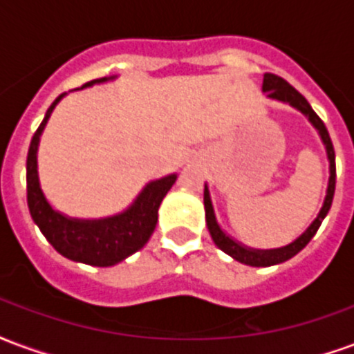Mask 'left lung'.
<instances>
[{
	"instance_id": "1",
	"label": "left lung",
	"mask_w": 354,
	"mask_h": 354,
	"mask_svg": "<svg viewBox=\"0 0 354 354\" xmlns=\"http://www.w3.org/2000/svg\"><path fill=\"white\" fill-rule=\"evenodd\" d=\"M261 91L267 94V98L271 100H279L288 104L292 108H296L297 111H301L309 123L317 129L319 132L322 144L326 147L328 162H330V178H328V187H326V197H324V203H322V208L317 214V218L313 220V223L307 227V230L296 239L292 241L290 245L281 246V248H271V250H260V248H250V246H245L243 243H239L235 239H231L225 231L220 227V223L216 220L214 207H212V201H210V192H208V185L205 184V216H207V225L208 231H210V237L214 241V245L223 250V252L231 256L233 260L241 261L245 266L252 267H269L277 266V263H282V261L294 258L299 250H304L307 243L315 237V233L320 227L322 220L326 218L328 210L332 207V199H334V189H335V153L334 146H332V140H330V134H328L326 127L320 121V117L313 111V108L309 106V102L305 100L301 94L297 93L296 88L292 87L290 83L279 77V75H273V73H266L263 75V85H261Z\"/></svg>"
}]
</instances>
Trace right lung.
<instances>
[{"label": "right lung", "mask_w": 354, "mask_h": 354, "mask_svg": "<svg viewBox=\"0 0 354 354\" xmlns=\"http://www.w3.org/2000/svg\"><path fill=\"white\" fill-rule=\"evenodd\" d=\"M115 80L111 77H100L85 83L81 88L100 85L106 81ZM66 96L60 94L57 100L50 104V108L45 113L43 123L35 131L34 138L30 142L26 159V189H28V208L35 225L41 230L45 239L55 246L58 254L73 261H81L87 266L111 267L119 261L127 260L129 256L138 252L146 245L155 225H157V212L161 207V201L169 189L176 182V174L159 178L146 184V187L138 193V197L132 201L129 208L123 212L98 220H81V218H70L53 208L39 184L37 174V147L39 138L49 121L53 109Z\"/></svg>", "instance_id": "add662e5"}]
</instances>
